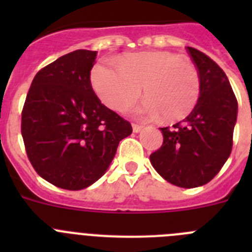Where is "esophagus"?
<instances>
[{
  "mask_svg": "<svg viewBox=\"0 0 252 252\" xmlns=\"http://www.w3.org/2000/svg\"><path fill=\"white\" fill-rule=\"evenodd\" d=\"M141 128H142L141 125L132 124V130H133V132H140V131H141Z\"/></svg>",
  "mask_w": 252,
  "mask_h": 252,
  "instance_id": "1",
  "label": "esophagus"
}]
</instances>
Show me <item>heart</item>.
I'll list each match as a JSON object with an SVG mask.
<instances>
[{
	"label": "heart",
	"instance_id": "obj_1",
	"mask_svg": "<svg viewBox=\"0 0 252 252\" xmlns=\"http://www.w3.org/2000/svg\"><path fill=\"white\" fill-rule=\"evenodd\" d=\"M92 84L111 110L124 112L142 93L146 101L140 115L162 121H178L195 106L201 93V77L192 63L166 51H148L121 58L119 65L101 60L92 70Z\"/></svg>",
	"mask_w": 252,
	"mask_h": 252
}]
</instances>
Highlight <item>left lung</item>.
I'll list each match as a JSON object with an SVG mask.
<instances>
[{"label":"left lung","instance_id":"obj_1","mask_svg":"<svg viewBox=\"0 0 252 252\" xmlns=\"http://www.w3.org/2000/svg\"><path fill=\"white\" fill-rule=\"evenodd\" d=\"M201 77V93L193 111L173 127H161L164 141L150 155L154 169L182 188L207 184L230 157L237 99L228 78L202 51L187 46Z\"/></svg>","mask_w":252,"mask_h":252}]
</instances>
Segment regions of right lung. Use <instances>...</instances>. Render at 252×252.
<instances>
[{
  "instance_id": "obj_1",
  "label": "right lung",
  "mask_w": 252,
  "mask_h": 252,
  "mask_svg": "<svg viewBox=\"0 0 252 252\" xmlns=\"http://www.w3.org/2000/svg\"><path fill=\"white\" fill-rule=\"evenodd\" d=\"M97 51L75 50L32 79L21 113L31 165L59 188L79 190L106 173L131 124L101 103L91 84Z\"/></svg>"
}]
</instances>
